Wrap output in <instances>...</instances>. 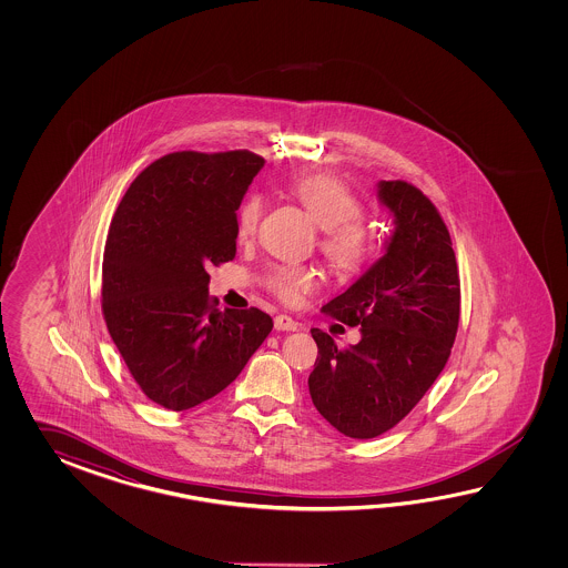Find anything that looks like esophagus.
<instances>
[{"label":"esophagus","mask_w":568,"mask_h":568,"mask_svg":"<svg viewBox=\"0 0 568 568\" xmlns=\"http://www.w3.org/2000/svg\"><path fill=\"white\" fill-rule=\"evenodd\" d=\"M274 326H276V331H296L298 323H296L294 318L286 316V314H278V316L274 318Z\"/></svg>","instance_id":"esophagus-1"}]
</instances>
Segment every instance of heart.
<instances>
[{
  "instance_id": "1",
  "label": "heart",
  "mask_w": 568,
  "mask_h": 568,
  "mask_svg": "<svg viewBox=\"0 0 568 568\" xmlns=\"http://www.w3.org/2000/svg\"><path fill=\"white\" fill-rule=\"evenodd\" d=\"M290 193L321 227V254L335 274L347 276L357 272L372 257L375 231L362 215V203L351 193L345 182L331 174H306L290 184ZM264 213V196L250 193L243 196L235 213V233L240 242L255 235ZM316 272L306 266L270 267L267 288L284 302H296L298 296L316 286Z\"/></svg>"
}]
</instances>
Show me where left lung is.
Listing matches in <instances>:
<instances>
[{
    "mask_svg": "<svg viewBox=\"0 0 568 568\" xmlns=\"http://www.w3.org/2000/svg\"><path fill=\"white\" fill-rule=\"evenodd\" d=\"M394 217L386 254L323 313L362 326L357 345L338 349L313 328L318 357L308 377L314 408L341 435H384L423 399L445 369L457 337L460 282L447 225L404 181L377 182Z\"/></svg>",
    "mask_w": 568,
    "mask_h": 568,
    "instance_id": "left-lung-1",
    "label": "left lung"
}]
</instances>
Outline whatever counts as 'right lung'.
<instances>
[{"instance_id": "right-lung-1", "label": "right lung", "mask_w": 568, "mask_h": 568, "mask_svg": "<svg viewBox=\"0 0 568 568\" xmlns=\"http://www.w3.org/2000/svg\"><path fill=\"white\" fill-rule=\"evenodd\" d=\"M266 160L174 152L123 194L103 255L109 335L148 398L189 410L242 374L272 331L260 308L219 311L206 267L235 257V213Z\"/></svg>"}]
</instances>
